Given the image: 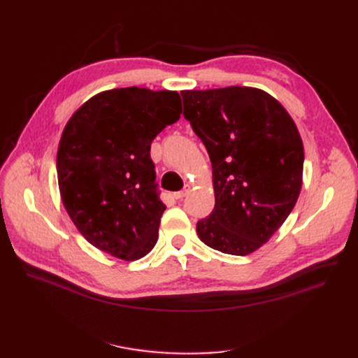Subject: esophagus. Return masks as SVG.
<instances>
[{
	"instance_id": "esophagus-1",
	"label": "esophagus",
	"mask_w": 358,
	"mask_h": 358,
	"mask_svg": "<svg viewBox=\"0 0 358 358\" xmlns=\"http://www.w3.org/2000/svg\"><path fill=\"white\" fill-rule=\"evenodd\" d=\"M188 192H189V189H188V188L182 189V191H179V192H176V194H175V199H176V200H183V199H185V197L188 196Z\"/></svg>"
}]
</instances>
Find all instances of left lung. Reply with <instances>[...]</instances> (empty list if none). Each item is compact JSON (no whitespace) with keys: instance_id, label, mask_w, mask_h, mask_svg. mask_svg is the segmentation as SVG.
<instances>
[{"instance_id":"8db88e82","label":"left lung","mask_w":358,"mask_h":358,"mask_svg":"<svg viewBox=\"0 0 358 358\" xmlns=\"http://www.w3.org/2000/svg\"><path fill=\"white\" fill-rule=\"evenodd\" d=\"M180 95L183 116L212 162L215 208L197 222L200 241L224 254H251L299 199L305 161L299 129L262 90L229 86Z\"/></svg>"}]
</instances>
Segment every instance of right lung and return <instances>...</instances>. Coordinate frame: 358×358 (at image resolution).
Wrapping results in <instances>:
<instances>
[{"label":"right lung","mask_w":358,"mask_h":358,"mask_svg":"<svg viewBox=\"0 0 358 358\" xmlns=\"http://www.w3.org/2000/svg\"><path fill=\"white\" fill-rule=\"evenodd\" d=\"M176 91L119 88L94 95L64 128L57 171L61 199L82 236L125 262L150 252L166 204L150 143L180 117Z\"/></svg>","instance_id":"right-lung-1"}]
</instances>
